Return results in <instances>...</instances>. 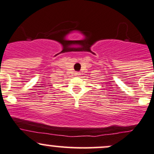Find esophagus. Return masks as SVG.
I'll return each instance as SVG.
<instances>
[{"mask_svg": "<svg viewBox=\"0 0 154 154\" xmlns=\"http://www.w3.org/2000/svg\"><path fill=\"white\" fill-rule=\"evenodd\" d=\"M74 74H75V76H79V75H80V73H79V72H76L75 73H74Z\"/></svg>", "mask_w": 154, "mask_h": 154, "instance_id": "obj_1", "label": "esophagus"}]
</instances>
